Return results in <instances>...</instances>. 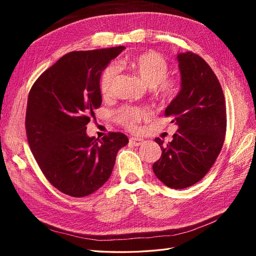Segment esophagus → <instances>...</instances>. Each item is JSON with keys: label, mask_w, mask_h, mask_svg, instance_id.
Here are the masks:
<instances>
[{"label": "esophagus", "mask_w": 256, "mask_h": 256, "mask_svg": "<svg viewBox=\"0 0 256 256\" xmlns=\"http://www.w3.org/2000/svg\"><path fill=\"white\" fill-rule=\"evenodd\" d=\"M145 143V140L143 138H130V144L133 145V146H140Z\"/></svg>", "instance_id": "34e87169"}]
</instances>
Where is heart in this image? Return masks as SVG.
<instances>
[{
	"label": "heart",
	"mask_w": 256,
	"mask_h": 256,
	"mask_svg": "<svg viewBox=\"0 0 256 256\" xmlns=\"http://www.w3.org/2000/svg\"><path fill=\"white\" fill-rule=\"evenodd\" d=\"M118 66L133 72L146 84L153 89L154 94L162 101L172 100L178 94L179 84L174 77L167 76L168 62L156 52H145L138 55L130 56L120 60ZM116 77V68L108 66L102 72L100 90L103 96H110ZM118 122L131 131L138 130V124L148 121L150 112L148 108L138 106H124L116 113Z\"/></svg>",
	"instance_id": "obj_1"
}]
</instances>
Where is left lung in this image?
Returning <instances> with one entry per match:
<instances>
[{"label":"left lung","instance_id":"left-lung-1","mask_svg":"<svg viewBox=\"0 0 256 256\" xmlns=\"http://www.w3.org/2000/svg\"><path fill=\"white\" fill-rule=\"evenodd\" d=\"M177 59L182 89L166 108L165 116L172 118L178 130L167 145L155 138L162 156L153 170L167 187L184 189L200 182L220 154L226 110L224 91L209 64L192 52L179 54Z\"/></svg>","mask_w":256,"mask_h":256}]
</instances>
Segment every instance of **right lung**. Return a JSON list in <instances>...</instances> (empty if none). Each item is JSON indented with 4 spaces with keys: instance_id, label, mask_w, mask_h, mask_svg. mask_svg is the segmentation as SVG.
Returning a JSON list of instances; mask_svg holds the SVG:
<instances>
[{
    "instance_id": "right-lung-1",
    "label": "right lung",
    "mask_w": 256,
    "mask_h": 256,
    "mask_svg": "<svg viewBox=\"0 0 256 256\" xmlns=\"http://www.w3.org/2000/svg\"><path fill=\"white\" fill-rule=\"evenodd\" d=\"M124 46L72 52L42 72L27 100V140L47 180L76 198L96 192L110 178L126 135L89 138L86 124L102 102L100 78Z\"/></svg>"
}]
</instances>
